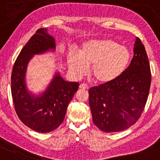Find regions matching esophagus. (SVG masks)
<instances>
[{"mask_svg": "<svg viewBox=\"0 0 160 160\" xmlns=\"http://www.w3.org/2000/svg\"><path fill=\"white\" fill-rule=\"evenodd\" d=\"M79 88H80V89H84V90H88V86L87 85L83 84V83H82V84L80 85Z\"/></svg>", "mask_w": 160, "mask_h": 160, "instance_id": "esophagus-1", "label": "esophagus"}]
</instances>
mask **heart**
Segmentation results:
<instances>
[{
  "label": "heart",
  "mask_w": 160,
  "mask_h": 160,
  "mask_svg": "<svg viewBox=\"0 0 160 160\" xmlns=\"http://www.w3.org/2000/svg\"><path fill=\"white\" fill-rule=\"evenodd\" d=\"M130 53L125 46L111 39L91 40L83 45L80 55L71 51L67 56L69 69L74 75L80 76L92 66L93 80L107 84L120 78L127 69Z\"/></svg>",
  "instance_id": "1"
}]
</instances>
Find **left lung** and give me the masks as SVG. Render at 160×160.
I'll use <instances>...</instances> for the list:
<instances>
[{"label":"left lung","mask_w":160,"mask_h":160,"mask_svg":"<svg viewBox=\"0 0 160 160\" xmlns=\"http://www.w3.org/2000/svg\"><path fill=\"white\" fill-rule=\"evenodd\" d=\"M133 53L130 65L120 78L88 91L93 122L103 132L127 129L138 121L144 109L152 74L144 46L138 37Z\"/></svg>","instance_id":"8db88e82"}]
</instances>
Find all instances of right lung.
<instances>
[{"label": "right lung", "instance_id": "1", "mask_svg": "<svg viewBox=\"0 0 160 160\" xmlns=\"http://www.w3.org/2000/svg\"><path fill=\"white\" fill-rule=\"evenodd\" d=\"M46 28L36 31L22 49L12 72V95L14 109L19 120L39 132L53 131L64 120L67 107L79 83L67 82L57 74L48 88L40 96L31 95L26 88L24 76L27 65L32 56L55 49V40Z\"/></svg>", "mask_w": 160, "mask_h": 160}]
</instances>
